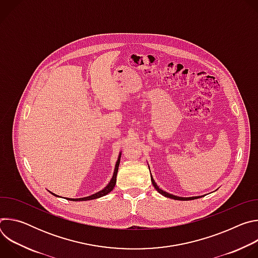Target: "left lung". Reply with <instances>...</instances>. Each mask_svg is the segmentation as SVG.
Wrapping results in <instances>:
<instances>
[{
    "mask_svg": "<svg viewBox=\"0 0 258 258\" xmlns=\"http://www.w3.org/2000/svg\"><path fill=\"white\" fill-rule=\"evenodd\" d=\"M151 180H152V183H153L154 188L157 190V192H158V193H160L161 195H163V196L167 197V198H171V199H174V200H194V199L200 198V197H189V198H183V197H177V196L171 195V194H169V193H166V192H164L163 190L159 189V187L156 185V182H155V180L153 179V177H152V176H151Z\"/></svg>",
    "mask_w": 258,
    "mask_h": 258,
    "instance_id": "left-lung-1",
    "label": "left lung"
}]
</instances>
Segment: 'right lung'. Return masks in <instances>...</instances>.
I'll use <instances>...</instances> for the list:
<instances>
[{"label":"right lung","instance_id":"add662e5","mask_svg":"<svg viewBox=\"0 0 258 258\" xmlns=\"http://www.w3.org/2000/svg\"><path fill=\"white\" fill-rule=\"evenodd\" d=\"M121 155V154H120ZM120 155H119V158L115 164V169H114V172H113V176L111 178V180H110V182L108 183V185L101 191H99L98 193L96 194H93L91 196H88V197H84V198H77V199H72V198H66L67 200H71V201H87V200H93V199H97V198H100V197H103L105 195H107L108 193L111 192L113 190V188L115 187V183H116V175H117V171H118V166H119V162H120ZM52 195L54 196H57L55 195L54 193L50 192ZM59 197V196H57Z\"/></svg>","mask_w":258,"mask_h":258}]
</instances>
